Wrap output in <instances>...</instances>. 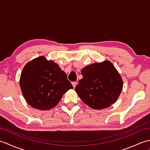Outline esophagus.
I'll return each instance as SVG.
<instances>
[{
    "mask_svg": "<svg viewBox=\"0 0 150 150\" xmlns=\"http://www.w3.org/2000/svg\"><path fill=\"white\" fill-rule=\"evenodd\" d=\"M72 85H73V86H74V88H75L76 86L77 85V82H72Z\"/></svg>",
    "mask_w": 150,
    "mask_h": 150,
    "instance_id": "obj_1",
    "label": "esophagus"
}]
</instances>
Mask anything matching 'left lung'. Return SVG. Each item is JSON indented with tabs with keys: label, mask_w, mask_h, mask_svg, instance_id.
Masks as SVG:
<instances>
[{
	"label": "left lung",
	"mask_w": 150,
	"mask_h": 150,
	"mask_svg": "<svg viewBox=\"0 0 150 150\" xmlns=\"http://www.w3.org/2000/svg\"><path fill=\"white\" fill-rule=\"evenodd\" d=\"M83 78L75 91L84 103L100 110L116 102L122 91L123 82L110 61L106 60L86 66L81 70Z\"/></svg>",
	"instance_id": "obj_1"
}]
</instances>
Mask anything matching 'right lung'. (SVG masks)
<instances>
[{"mask_svg":"<svg viewBox=\"0 0 150 150\" xmlns=\"http://www.w3.org/2000/svg\"><path fill=\"white\" fill-rule=\"evenodd\" d=\"M20 86L26 102L41 110L55 107L69 89H74L59 66L44 56L34 59L25 65Z\"/></svg>","mask_w":150,"mask_h":150,"instance_id":"obj_1","label":"right lung"}]
</instances>
